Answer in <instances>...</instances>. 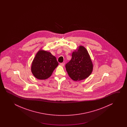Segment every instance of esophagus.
<instances>
[{
  "mask_svg": "<svg viewBox=\"0 0 127 127\" xmlns=\"http://www.w3.org/2000/svg\"><path fill=\"white\" fill-rule=\"evenodd\" d=\"M60 65L61 66H64V63H60Z\"/></svg>",
  "mask_w": 127,
  "mask_h": 127,
  "instance_id": "esophagus-1",
  "label": "esophagus"
}]
</instances>
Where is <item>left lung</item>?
Instances as JSON below:
<instances>
[{"label": "left lung", "instance_id": "left-lung-1", "mask_svg": "<svg viewBox=\"0 0 127 127\" xmlns=\"http://www.w3.org/2000/svg\"><path fill=\"white\" fill-rule=\"evenodd\" d=\"M72 59L65 65L70 78L74 81L84 80L89 76L93 69V64L86 49L79 46L73 52Z\"/></svg>", "mask_w": 127, "mask_h": 127}]
</instances>
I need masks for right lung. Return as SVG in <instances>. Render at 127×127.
Here are the masks:
<instances>
[{"label":"right lung","mask_w":127,"mask_h":127,"mask_svg":"<svg viewBox=\"0 0 127 127\" xmlns=\"http://www.w3.org/2000/svg\"><path fill=\"white\" fill-rule=\"evenodd\" d=\"M59 65L56 57L51 53L39 50L36 54L31 65V72L36 78L44 80L51 76Z\"/></svg>","instance_id":"obj_1"}]
</instances>
